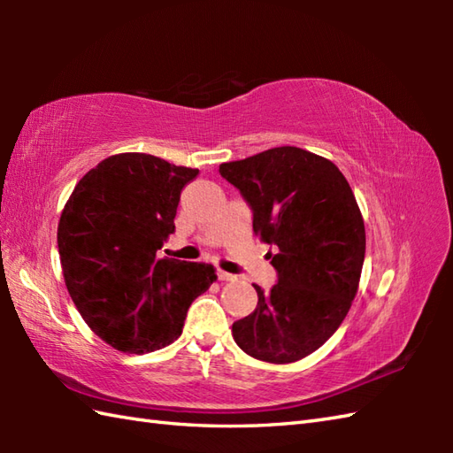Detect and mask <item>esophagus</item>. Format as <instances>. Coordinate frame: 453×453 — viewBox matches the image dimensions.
Wrapping results in <instances>:
<instances>
[{
  "label": "esophagus",
  "instance_id": "esophagus-1",
  "mask_svg": "<svg viewBox=\"0 0 453 453\" xmlns=\"http://www.w3.org/2000/svg\"><path fill=\"white\" fill-rule=\"evenodd\" d=\"M216 274H218V280H221V282H234V280H237L235 274H229L226 271H218Z\"/></svg>",
  "mask_w": 453,
  "mask_h": 453
}]
</instances>
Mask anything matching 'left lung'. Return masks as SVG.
<instances>
[{"label": "left lung", "instance_id": "1", "mask_svg": "<svg viewBox=\"0 0 453 453\" xmlns=\"http://www.w3.org/2000/svg\"><path fill=\"white\" fill-rule=\"evenodd\" d=\"M219 175L251 208L255 235L278 247V280L268 292L255 286L258 303L234 323V339L257 360H302L339 329L358 292L365 232L349 180L294 146L221 163Z\"/></svg>", "mask_w": 453, "mask_h": 453}]
</instances>
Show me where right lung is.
<instances>
[{"instance_id":"1","label":"right lung","mask_w":453,"mask_h":453,"mask_svg":"<svg viewBox=\"0 0 453 453\" xmlns=\"http://www.w3.org/2000/svg\"><path fill=\"white\" fill-rule=\"evenodd\" d=\"M196 175L148 153H119L85 173L65 202L58 251L67 292L112 349L143 354L177 341L190 303L216 280L211 265L157 258Z\"/></svg>"}]
</instances>
